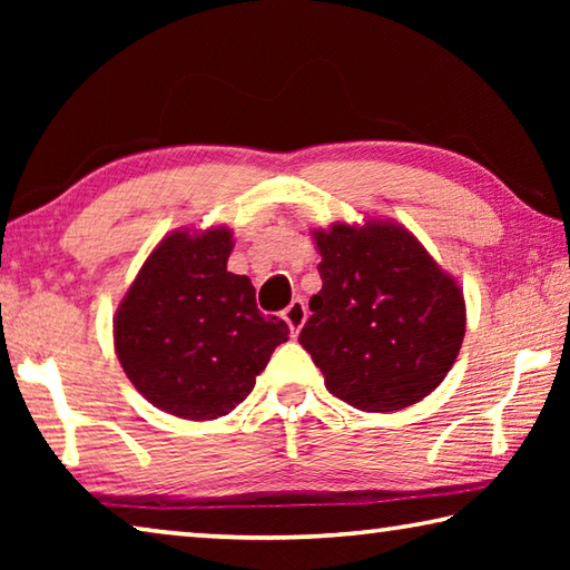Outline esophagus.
I'll return each mask as SVG.
<instances>
[{
	"instance_id": "obj_1",
	"label": "esophagus",
	"mask_w": 570,
	"mask_h": 570,
	"mask_svg": "<svg viewBox=\"0 0 570 570\" xmlns=\"http://www.w3.org/2000/svg\"><path fill=\"white\" fill-rule=\"evenodd\" d=\"M284 322L288 324L292 334H298V330H302L306 322V304L302 298H294V302L284 308Z\"/></svg>"
}]
</instances>
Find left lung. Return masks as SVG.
Listing matches in <instances>:
<instances>
[{
  "mask_svg": "<svg viewBox=\"0 0 570 570\" xmlns=\"http://www.w3.org/2000/svg\"><path fill=\"white\" fill-rule=\"evenodd\" d=\"M322 292L298 342L334 397L364 412H394L445 380L465 336V296L407 228H314Z\"/></svg>",
  "mask_w": 570,
  "mask_h": 570,
  "instance_id": "obj_1",
  "label": "left lung"
}]
</instances>
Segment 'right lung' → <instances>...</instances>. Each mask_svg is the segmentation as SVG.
Masks as SVG:
<instances>
[{
  "instance_id": "right-lung-1",
  "label": "right lung",
  "mask_w": 570,
  "mask_h": 570,
  "mask_svg": "<svg viewBox=\"0 0 570 570\" xmlns=\"http://www.w3.org/2000/svg\"><path fill=\"white\" fill-rule=\"evenodd\" d=\"M230 248L226 226L173 230L115 312V354L128 380L150 404L183 420L228 414L288 340L278 316L258 312L250 278L226 268Z\"/></svg>"
}]
</instances>
